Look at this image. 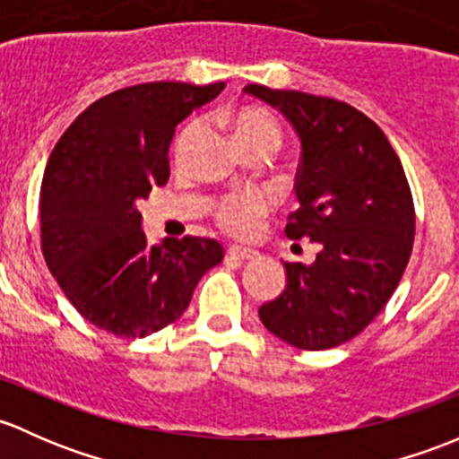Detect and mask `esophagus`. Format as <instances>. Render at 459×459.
Instances as JSON below:
<instances>
[{
  "label": "esophagus",
  "mask_w": 459,
  "mask_h": 459,
  "mask_svg": "<svg viewBox=\"0 0 459 459\" xmlns=\"http://www.w3.org/2000/svg\"><path fill=\"white\" fill-rule=\"evenodd\" d=\"M228 256L234 258V261H252V258L258 256V252H256V249L240 247V245H230Z\"/></svg>",
  "instance_id": "obj_1"
}]
</instances>
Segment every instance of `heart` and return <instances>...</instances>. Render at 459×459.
I'll return each mask as SVG.
<instances>
[{
    "label": "heart",
    "instance_id": "obj_1",
    "mask_svg": "<svg viewBox=\"0 0 459 459\" xmlns=\"http://www.w3.org/2000/svg\"><path fill=\"white\" fill-rule=\"evenodd\" d=\"M231 134L240 152L249 154L256 150L276 152L282 143V130L278 121L261 108H240L230 117ZM198 132V121H190L181 127L174 139V159H181L190 141ZM272 210V201L261 192H236L216 201L214 221L219 228L231 236H249L258 228L261 219Z\"/></svg>",
    "mask_w": 459,
    "mask_h": 459
}]
</instances>
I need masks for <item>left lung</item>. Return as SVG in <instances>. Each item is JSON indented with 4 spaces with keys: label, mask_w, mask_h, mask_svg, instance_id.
Instances as JSON below:
<instances>
[{
    "label": "left lung",
    "mask_w": 459,
    "mask_h": 459,
    "mask_svg": "<svg viewBox=\"0 0 459 459\" xmlns=\"http://www.w3.org/2000/svg\"><path fill=\"white\" fill-rule=\"evenodd\" d=\"M245 92L278 108L299 132L300 207L285 234L320 247L311 264L285 263V291L258 316L291 347H338L380 314L411 258L415 207L404 168L385 132L349 103L258 83Z\"/></svg>",
    "instance_id": "obj_1"
}]
</instances>
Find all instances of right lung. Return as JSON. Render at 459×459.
I'll return each mask as SVG.
<instances>
[{"mask_svg": "<svg viewBox=\"0 0 459 459\" xmlns=\"http://www.w3.org/2000/svg\"><path fill=\"white\" fill-rule=\"evenodd\" d=\"M223 82H152L88 106L56 141L39 192L41 252L74 309L119 338H145L178 320L198 281L223 261L214 238L150 245L136 203L169 178L177 124Z\"/></svg>", "mask_w": 459, "mask_h": 459, "instance_id": "add662e5", "label": "right lung"}]
</instances>
